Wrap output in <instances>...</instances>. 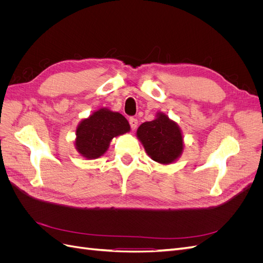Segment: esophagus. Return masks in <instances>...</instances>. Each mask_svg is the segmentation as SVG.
I'll return each instance as SVG.
<instances>
[{
  "instance_id": "1",
  "label": "esophagus",
  "mask_w": 263,
  "mask_h": 263,
  "mask_svg": "<svg viewBox=\"0 0 263 263\" xmlns=\"http://www.w3.org/2000/svg\"><path fill=\"white\" fill-rule=\"evenodd\" d=\"M129 124H130V127H132V129L133 130H135L137 128V125H138V121H137V118H135V117H130L129 118Z\"/></svg>"
}]
</instances>
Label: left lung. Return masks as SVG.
<instances>
[{
    "label": "left lung",
    "mask_w": 263,
    "mask_h": 263,
    "mask_svg": "<svg viewBox=\"0 0 263 263\" xmlns=\"http://www.w3.org/2000/svg\"><path fill=\"white\" fill-rule=\"evenodd\" d=\"M136 135L147 155L160 164L176 162L184 148L179 125L161 112L154 121L142 123Z\"/></svg>",
    "instance_id": "8db88e82"
}]
</instances>
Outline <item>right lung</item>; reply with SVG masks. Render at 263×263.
<instances>
[{
  "mask_svg": "<svg viewBox=\"0 0 263 263\" xmlns=\"http://www.w3.org/2000/svg\"><path fill=\"white\" fill-rule=\"evenodd\" d=\"M128 132L129 123L122 114L102 107L79 123L74 146L81 157L91 160L104 155L114 137Z\"/></svg>",
  "mask_w": 263,
  "mask_h": 263,
  "instance_id": "obj_1",
  "label": "right lung"
}]
</instances>
